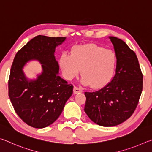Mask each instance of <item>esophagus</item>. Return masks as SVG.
<instances>
[{
    "mask_svg": "<svg viewBox=\"0 0 152 152\" xmlns=\"http://www.w3.org/2000/svg\"><path fill=\"white\" fill-rule=\"evenodd\" d=\"M73 91H74V94H78V93H80V92H82V91L80 88H78V87H76V86H74V87Z\"/></svg>",
    "mask_w": 152,
    "mask_h": 152,
    "instance_id": "34e87169",
    "label": "esophagus"
}]
</instances>
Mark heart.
<instances>
[{
  "instance_id": "obj_1",
  "label": "heart",
  "mask_w": 152,
  "mask_h": 152,
  "mask_svg": "<svg viewBox=\"0 0 152 152\" xmlns=\"http://www.w3.org/2000/svg\"><path fill=\"white\" fill-rule=\"evenodd\" d=\"M116 57L113 51L94 43L74 48L70 56L64 53L60 65L66 78L72 80L81 70L80 82L84 86L99 88L109 82L114 72Z\"/></svg>"
}]
</instances>
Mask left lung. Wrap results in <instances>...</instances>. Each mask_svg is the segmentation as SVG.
Returning <instances> with one entry per match:
<instances>
[{
    "label": "left lung",
    "instance_id": "obj_1",
    "mask_svg": "<svg viewBox=\"0 0 152 152\" xmlns=\"http://www.w3.org/2000/svg\"><path fill=\"white\" fill-rule=\"evenodd\" d=\"M109 38L117 59L115 75L102 88L84 92V111L92 121L103 127L118 125L132 116L143 87V75L135 53L121 39Z\"/></svg>",
    "mask_w": 152,
    "mask_h": 152
}]
</instances>
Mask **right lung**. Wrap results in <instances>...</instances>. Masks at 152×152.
Wrapping results in <instances>:
<instances>
[{
    "label": "right lung",
    "instance_id": "1",
    "mask_svg": "<svg viewBox=\"0 0 152 152\" xmlns=\"http://www.w3.org/2000/svg\"><path fill=\"white\" fill-rule=\"evenodd\" d=\"M66 37L37 35L18 51L14 58L9 81V96L15 112L27 125L42 129L55 122L73 86L59 76L56 49ZM42 64V72L35 79L27 78L24 67L30 61Z\"/></svg>",
    "mask_w": 152,
    "mask_h": 152
}]
</instances>
